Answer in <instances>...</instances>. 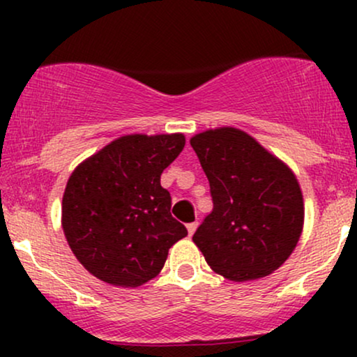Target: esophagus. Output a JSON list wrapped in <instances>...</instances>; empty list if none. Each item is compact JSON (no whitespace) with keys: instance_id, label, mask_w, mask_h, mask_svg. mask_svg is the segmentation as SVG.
<instances>
[{"instance_id":"obj_1","label":"esophagus","mask_w":357,"mask_h":357,"mask_svg":"<svg viewBox=\"0 0 357 357\" xmlns=\"http://www.w3.org/2000/svg\"><path fill=\"white\" fill-rule=\"evenodd\" d=\"M186 228H188V233H190V236H192V233H195L196 228H198V223H196V221H192V223L186 225Z\"/></svg>"}]
</instances>
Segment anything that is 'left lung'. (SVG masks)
<instances>
[{
    "label": "left lung",
    "instance_id": "obj_1",
    "mask_svg": "<svg viewBox=\"0 0 357 357\" xmlns=\"http://www.w3.org/2000/svg\"><path fill=\"white\" fill-rule=\"evenodd\" d=\"M190 142L213 198V211L192 235L206 264L233 282L272 273L297 247L304 225L296 174L235 127L196 134Z\"/></svg>",
    "mask_w": 357,
    "mask_h": 357
}]
</instances>
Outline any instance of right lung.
<instances>
[{"mask_svg": "<svg viewBox=\"0 0 357 357\" xmlns=\"http://www.w3.org/2000/svg\"><path fill=\"white\" fill-rule=\"evenodd\" d=\"M183 134L119 137L77 166L61 202V227L73 255L93 277L139 287L165 267L188 235L171 216L161 174L184 147Z\"/></svg>", "mask_w": 357, "mask_h": 357, "instance_id": "right-lung-1", "label": "right lung"}]
</instances>
